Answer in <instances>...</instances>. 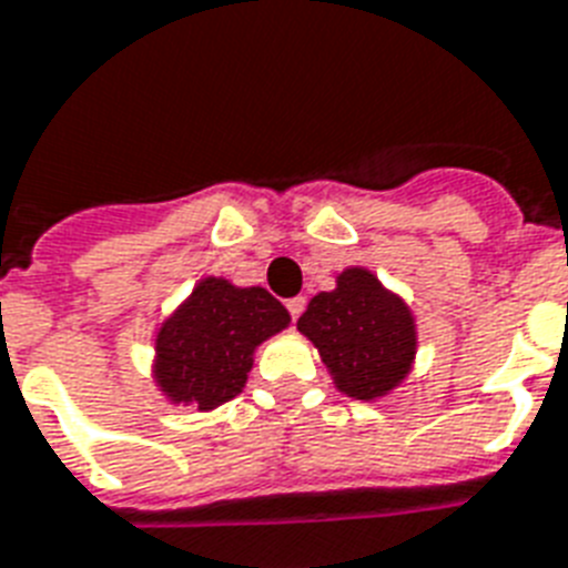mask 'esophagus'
<instances>
[{
    "mask_svg": "<svg viewBox=\"0 0 568 568\" xmlns=\"http://www.w3.org/2000/svg\"><path fill=\"white\" fill-rule=\"evenodd\" d=\"M287 311H290V316H293V320H298V316H302V311H305V296L287 298Z\"/></svg>",
    "mask_w": 568,
    "mask_h": 568,
    "instance_id": "obj_1",
    "label": "esophagus"
}]
</instances>
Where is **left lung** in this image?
<instances>
[{
  "label": "left lung",
  "instance_id": "8db88e82",
  "mask_svg": "<svg viewBox=\"0 0 568 568\" xmlns=\"http://www.w3.org/2000/svg\"><path fill=\"white\" fill-rule=\"evenodd\" d=\"M298 331L320 348L339 393L361 402L396 389L416 357L410 307L363 266H348L337 287L313 296Z\"/></svg>",
  "mask_w": 568,
  "mask_h": 568
}]
</instances>
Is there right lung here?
Instances as JSON below:
<instances>
[{
	"instance_id": "right-lung-1",
	"label": "right lung",
	"mask_w": 568,
	"mask_h": 568,
	"mask_svg": "<svg viewBox=\"0 0 568 568\" xmlns=\"http://www.w3.org/2000/svg\"><path fill=\"white\" fill-rule=\"evenodd\" d=\"M290 325L263 287L202 278L155 334V384L172 405L213 410L246 387L255 348Z\"/></svg>"
}]
</instances>
